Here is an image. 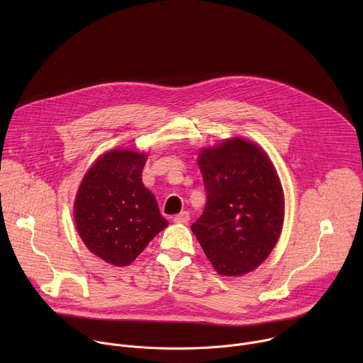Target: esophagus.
<instances>
[{
	"label": "esophagus",
	"mask_w": 363,
	"mask_h": 363,
	"mask_svg": "<svg viewBox=\"0 0 363 363\" xmlns=\"http://www.w3.org/2000/svg\"><path fill=\"white\" fill-rule=\"evenodd\" d=\"M188 221H189V213L188 211H182V213H179L174 217V223H177V224H186Z\"/></svg>",
	"instance_id": "1"
}]
</instances>
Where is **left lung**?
I'll return each mask as SVG.
<instances>
[{
    "label": "left lung",
    "mask_w": 363,
    "mask_h": 363,
    "mask_svg": "<svg viewBox=\"0 0 363 363\" xmlns=\"http://www.w3.org/2000/svg\"><path fill=\"white\" fill-rule=\"evenodd\" d=\"M198 165L206 205L191 230L218 274H247L269 257L283 228L284 195L274 165L241 138L202 149Z\"/></svg>",
    "instance_id": "left-lung-1"
}]
</instances>
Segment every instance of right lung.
Here are the masks:
<instances>
[{
	"label": "right lung",
	"mask_w": 363,
	"mask_h": 363,
	"mask_svg": "<svg viewBox=\"0 0 363 363\" xmlns=\"http://www.w3.org/2000/svg\"><path fill=\"white\" fill-rule=\"evenodd\" d=\"M146 155L115 149L94 162L74 201V221L86 247L113 266H128L167 228L153 194L142 184Z\"/></svg>",
	"instance_id": "1"
}]
</instances>
